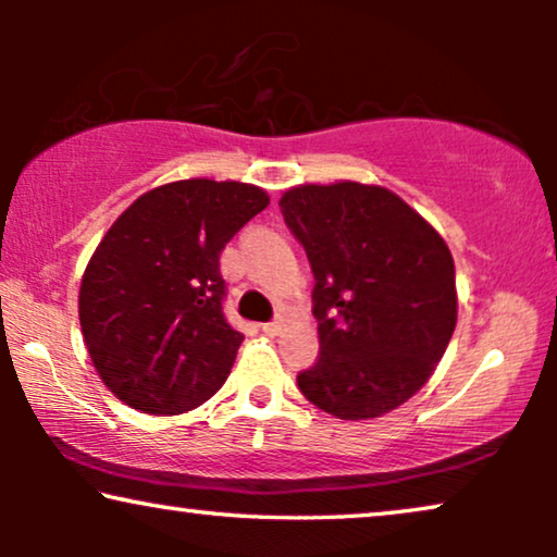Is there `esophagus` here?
Wrapping results in <instances>:
<instances>
[{
    "mask_svg": "<svg viewBox=\"0 0 557 557\" xmlns=\"http://www.w3.org/2000/svg\"><path fill=\"white\" fill-rule=\"evenodd\" d=\"M261 330L265 332V334H271V337H276V334H281L284 332V322H265Z\"/></svg>",
    "mask_w": 557,
    "mask_h": 557,
    "instance_id": "obj_1",
    "label": "esophagus"
}]
</instances>
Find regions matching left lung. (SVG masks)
<instances>
[{"mask_svg": "<svg viewBox=\"0 0 557 557\" xmlns=\"http://www.w3.org/2000/svg\"><path fill=\"white\" fill-rule=\"evenodd\" d=\"M278 205L314 271L319 360L299 372V391L342 421L391 413L429 383L451 342V250L380 185H299Z\"/></svg>", "mask_w": 557, "mask_h": 557, "instance_id": "1", "label": "left lung"}]
</instances>
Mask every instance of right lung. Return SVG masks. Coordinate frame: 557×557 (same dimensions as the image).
Here are the masks:
<instances>
[{
    "label": "right lung",
    "instance_id": "1",
    "mask_svg": "<svg viewBox=\"0 0 557 557\" xmlns=\"http://www.w3.org/2000/svg\"><path fill=\"white\" fill-rule=\"evenodd\" d=\"M269 202L248 182L180 180L109 227L83 273L78 317L90 362L121 403L177 416L220 391L243 342L223 314L220 253Z\"/></svg>",
    "mask_w": 557,
    "mask_h": 557
}]
</instances>
